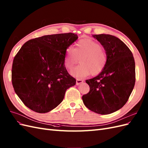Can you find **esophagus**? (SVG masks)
<instances>
[{"label":"esophagus","instance_id":"1","mask_svg":"<svg viewBox=\"0 0 148 148\" xmlns=\"http://www.w3.org/2000/svg\"><path fill=\"white\" fill-rule=\"evenodd\" d=\"M83 82V80L80 79H77V81H76V84H77V85H79V84H81Z\"/></svg>","mask_w":148,"mask_h":148}]
</instances>
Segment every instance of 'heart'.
Instances as JSON below:
<instances>
[{
    "label": "heart",
    "instance_id": "obj_1",
    "mask_svg": "<svg viewBox=\"0 0 148 148\" xmlns=\"http://www.w3.org/2000/svg\"><path fill=\"white\" fill-rule=\"evenodd\" d=\"M80 59L81 65L71 71L77 78H85L91 73L97 75L106 66L108 56L104 48L90 38H83L75 43L74 49L66 51L64 64L66 69L72 70Z\"/></svg>",
    "mask_w": 148,
    "mask_h": 148
}]
</instances>
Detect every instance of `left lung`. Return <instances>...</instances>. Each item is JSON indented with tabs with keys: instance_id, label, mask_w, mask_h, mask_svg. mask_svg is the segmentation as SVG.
Here are the masks:
<instances>
[{
	"instance_id": "1",
	"label": "left lung",
	"mask_w": 148,
	"mask_h": 148,
	"mask_svg": "<svg viewBox=\"0 0 148 148\" xmlns=\"http://www.w3.org/2000/svg\"><path fill=\"white\" fill-rule=\"evenodd\" d=\"M105 49L108 60L97 77L86 79L90 91L83 95V103L90 110L100 114L115 112L125 105L134 88L135 62L131 51L113 35H94Z\"/></svg>"
}]
</instances>
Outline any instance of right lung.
Masks as SVG:
<instances>
[{
    "label": "right lung",
    "mask_w": 148,
    "mask_h": 148,
    "mask_svg": "<svg viewBox=\"0 0 148 148\" xmlns=\"http://www.w3.org/2000/svg\"><path fill=\"white\" fill-rule=\"evenodd\" d=\"M73 33L44 35L25 42L16 54L12 83L23 104L39 113L60 103L76 83L64 65L66 49L78 38Z\"/></svg>",
    "instance_id": "obj_1"
}]
</instances>
